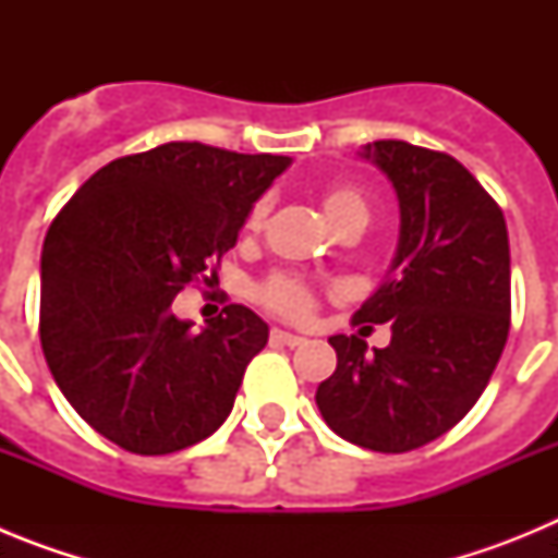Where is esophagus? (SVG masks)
<instances>
[{
    "instance_id": "esophagus-1",
    "label": "esophagus",
    "mask_w": 558,
    "mask_h": 558,
    "mask_svg": "<svg viewBox=\"0 0 558 558\" xmlns=\"http://www.w3.org/2000/svg\"><path fill=\"white\" fill-rule=\"evenodd\" d=\"M270 340H274V343H284V347H302V343H307V338L284 332V329H270Z\"/></svg>"
}]
</instances>
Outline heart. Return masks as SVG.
Listing matches in <instances>:
<instances>
[{
	"label": "heart",
	"mask_w": 558,
	"mask_h": 558,
	"mask_svg": "<svg viewBox=\"0 0 558 558\" xmlns=\"http://www.w3.org/2000/svg\"><path fill=\"white\" fill-rule=\"evenodd\" d=\"M322 204L324 215H327V220L335 229H343V226L354 223V220L368 223V204L354 186H332V190L324 192ZM268 201H256V204L251 206L248 218H245V229H263L265 218H268ZM256 299H259V304H263L265 310L282 315L288 322H310L315 307H318V293H315L304 279H299V276L293 274L268 276V279L256 288Z\"/></svg>",
	"instance_id": "b5f03b06"
}]
</instances>
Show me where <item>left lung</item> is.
<instances>
[{
  "label": "left lung",
  "instance_id": "8db88e82",
  "mask_svg": "<svg viewBox=\"0 0 558 558\" xmlns=\"http://www.w3.org/2000/svg\"><path fill=\"white\" fill-rule=\"evenodd\" d=\"M360 156L393 184L399 245L354 324H391V343L368 352L357 335H332L338 366L315 405L352 445L408 452L456 427L489 386L509 338V231L495 198L447 153L379 140Z\"/></svg>",
  "mask_w": 558,
  "mask_h": 558
}]
</instances>
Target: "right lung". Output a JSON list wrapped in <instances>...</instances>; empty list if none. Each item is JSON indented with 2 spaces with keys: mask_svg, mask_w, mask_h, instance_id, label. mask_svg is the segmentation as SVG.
Wrapping results in <instances>:
<instances>
[{
  "mask_svg": "<svg viewBox=\"0 0 558 558\" xmlns=\"http://www.w3.org/2000/svg\"><path fill=\"white\" fill-rule=\"evenodd\" d=\"M288 165V156L167 142L97 170L49 226L44 357L69 405L122 450L179 452L234 408L268 324L229 304L192 332L172 299L215 276L254 201Z\"/></svg>",
  "mask_w": 558,
  "mask_h": 558,
  "instance_id": "add662e5",
  "label": "right lung"
}]
</instances>
